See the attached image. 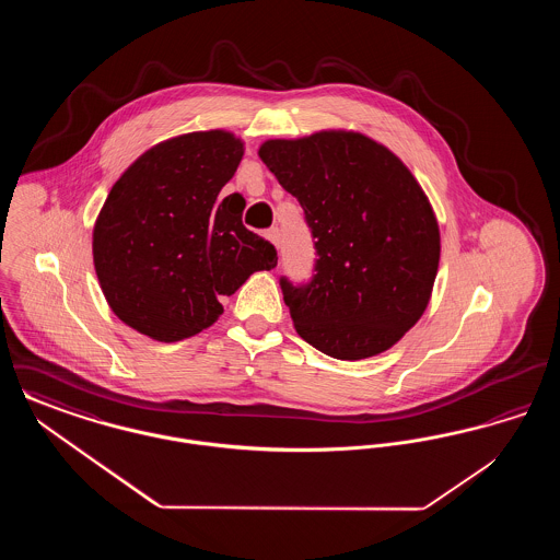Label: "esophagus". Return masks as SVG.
<instances>
[{"label":"esophagus","mask_w":560,"mask_h":560,"mask_svg":"<svg viewBox=\"0 0 560 560\" xmlns=\"http://www.w3.org/2000/svg\"><path fill=\"white\" fill-rule=\"evenodd\" d=\"M267 240L275 245V247H279V229H268L267 231Z\"/></svg>","instance_id":"1"}]
</instances>
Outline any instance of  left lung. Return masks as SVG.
Here are the masks:
<instances>
[{
	"mask_svg": "<svg viewBox=\"0 0 560 560\" xmlns=\"http://www.w3.org/2000/svg\"><path fill=\"white\" fill-rule=\"evenodd\" d=\"M258 155L317 240L313 281L281 279L298 336L342 361L395 347L424 315L439 270L424 188L388 147L354 130L270 138Z\"/></svg>",
	"mask_w": 560,
	"mask_h": 560,
	"instance_id": "left-lung-1",
	"label": "left lung"
}]
</instances>
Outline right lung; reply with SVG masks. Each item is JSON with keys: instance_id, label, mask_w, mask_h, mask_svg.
I'll return each instance as SVG.
<instances>
[{"instance_id": "right-lung-1", "label": "right lung", "mask_w": 560, "mask_h": 560, "mask_svg": "<svg viewBox=\"0 0 560 560\" xmlns=\"http://www.w3.org/2000/svg\"><path fill=\"white\" fill-rule=\"evenodd\" d=\"M243 140L188 132L144 151L108 190L92 231V258L110 311L158 342H180L222 315L220 298L258 270L275 247L243 226L240 199H222Z\"/></svg>"}]
</instances>
